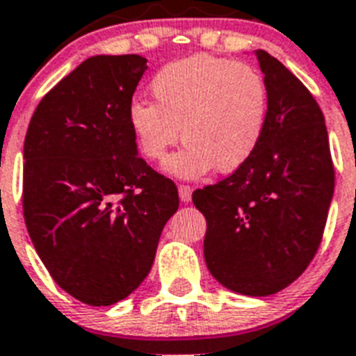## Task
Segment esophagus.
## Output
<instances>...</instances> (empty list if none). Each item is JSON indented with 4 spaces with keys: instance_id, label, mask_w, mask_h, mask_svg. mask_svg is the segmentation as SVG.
<instances>
[{
    "instance_id": "34e87169",
    "label": "esophagus",
    "mask_w": 356,
    "mask_h": 356,
    "mask_svg": "<svg viewBox=\"0 0 356 356\" xmlns=\"http://www.w3.org/2000/svg\"><path fill=\"white\" fill-rule=\"evenodd\" d=\"M192 192H193L192 186H188V184H179V197H181L183 203H188V201L192 199Z\"/></svg>"
}]
</instances>
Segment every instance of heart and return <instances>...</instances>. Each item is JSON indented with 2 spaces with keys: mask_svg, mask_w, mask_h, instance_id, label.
<instances>
[{
  "mask_svg": "<svg viewBox=\"0 0 356 356\" xmlns=\"http://www.w3.org/2000/svg\"><path fill=\"white\" fill-rule=\"evenodd\" d=\"M155 104L133 100L128 122L144 157L163 161L183 133L186 143L166 163L179 177L230 173L250 161L267 124L268 91L250 65L199 56L168 63L152 80Z\"/></svg>",
  "mask_w": 356,
  "mask_h": 356,
  "instance_id": "b5f03b06",
  "label": "heart"
}]
</instances>
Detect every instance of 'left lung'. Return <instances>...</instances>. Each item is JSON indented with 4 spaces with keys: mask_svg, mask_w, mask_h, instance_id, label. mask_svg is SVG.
Here are the masks:
<instances>
[{
    "mask_svg": "<svg viewBox=\"0 0 356 356\" xmlns=\"http://www.w3.org/2000/svg\"><path fill=\"white\" fill-rule=\"evenodd\" d=\"M268 91L267 124L247 164L192 201L207 219L204 261L221 285L268 296L298 278L322 243L334 190L323 113L282 62L254 51Z\"/></svg>",
    "mask_w": 356,
    "mask_h": 356,
    "instance_id": "obj_1",
    "label": "left lung"
}]
</instances>
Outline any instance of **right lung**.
<instances>
[{"mask_svg":"<svg viewBox=\"0 0 356 356\" xmlns=\"http://www.w3.org/2000/svg\"><path fill=\"white\" fill-rule=\"evenodd\" d=\"M148 69L138 54L91 56L40 100L23 144V218L54 282L113 305L144 282L177 212L172 179L149 168L128 122Z\"/></svg>","mask_w":356,"mask_h":356,"instance_id":"obj_1","label":"right lung"}]
</instances>
